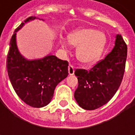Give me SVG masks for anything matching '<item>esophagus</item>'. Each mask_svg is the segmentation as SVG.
<instances>
[{
    "instance_id": "1",
    "label": "esophagus",
    "mask_w": 135,
    "mask_h": 135,
    "mask_svg": "<svg viewBox=\"0 0 135 135\" xmlns=\"http://www.w3.org/2000/svg\"><path fill=\"white\" fill-rule=\"evenodd\" d=\"M68 73L70 75L74 74V68L72 65H69V66H68Z\"/></svg>"
}]
</instances>
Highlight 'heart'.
<instances>
[{"instance_id": "1", "label": "heart", "mask_w": 135, "mask_h": 135, "mask_svg": "<svg viewBox=\"0 0 135 135\" xmlns=\"http://www.w3.org/2000/svg\"><path fill=\"white\" fill-rule=\"evenodd\" d=\"M69 44L76 48V56L84 65H91L100 59L106 45L107 38L103 32L91 28L75 30L68 34ZM64 46L65 44L61 41Z\"/></svg>"}]
</instances>
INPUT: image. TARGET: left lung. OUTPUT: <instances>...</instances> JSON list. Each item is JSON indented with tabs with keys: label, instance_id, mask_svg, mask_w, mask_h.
Returning <instances> with one entry per match:
<instances>
[{
	"label": "left lung",
	"instance_id": "8db88e82",
	"mask_svg": "<svg viewBox=\"0 0 135 135\" xmlns=\"http://www.w3.org/2000/svg\"><path fill=\"white\" fill-rule=\"evenodd\" d=\"M127 45L121 35H117L115 46L89 70L76 69L78 87L74 98L85 110H95L111 99L121 85L126 69Z\"/></svg>",
	"mask_w": 135,
	"mask_h": 135
}]
</instances>
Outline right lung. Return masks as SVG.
<instances>
[{
  "mask_svg": "<svg viewBox=\"0 0 135 135\" xmlns=\"http://www.w3.org/2000/svg\"><path fill=\"white\" fill-rule=\"evenodd\" d=\"M36 18L30 16L25 22ZM25 22L15 30L10 40L7 58L8 76L16 93L25 104L43 107L52 100L55 86L68 75V62L55 55L34 61L25 59L18 52L16 43V32Z\"/></svg>",
  "mask_w": 135,
  "mask_h": 135,
  "instance_id": "obj_1",
  "label": "right lung"
}]
</instances>
